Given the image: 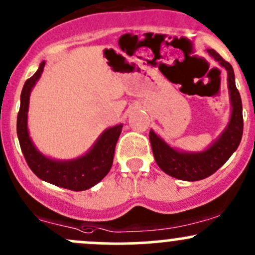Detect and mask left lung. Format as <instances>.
<instances>
[{"mask_svg":"<svg viewBox=\"0 0 255 255\" xmlns=\"http://www.w3.org/2000/svg\"><path fill=\"white\" fill-rule=\"evenodd\" d=\"M207 52L227 72L231 116L223 132L204 150L185 152L171 147L153 130L149 131L150 146L158 166L165 174L183 181H198L214 174L237 149L243 133L242 101L235 83L232 65L224 61L214 50H207Z\"/></svg>","mask_w":255,"mask_h":255,"instance_id":"8db88e82","label":"left lung"}]
</instances>
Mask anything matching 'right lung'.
Returning a JSON list of instances; mask_svg holds the SVG:
<instances>
[{"mask_svg": "<svg viewBox=\"0 0 255 255\" xmlns=\"http://www.w3.org/2000/svg\"><path fill=\"white\" fill-rule=\"evenodd\" d=\"M45 63V61L41 62L39 69L25 81L21 90L20 108L17 118V135L21 152L29 168L39 179L72 191L89 190L111 170L123 124L103 131L91 148L78 158L59 160L42 154L29 135L28 112L30 94L43 72Z\"/></svg>", "mask_w": 255, "mask_h": 255, "instance_id": "right-lung-1", "label": "right lung"}]
</instances>
